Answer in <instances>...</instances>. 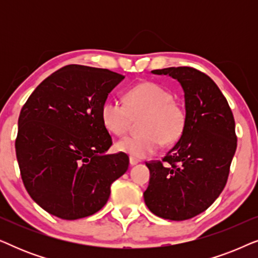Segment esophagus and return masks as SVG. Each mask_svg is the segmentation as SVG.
<instances>
[{"label":"esophagus","instance_id":"obj_1","mask_svg":"<svg viewBox=\"0 0 258 258\" xmlns=\"http://www.w3.org/2000/svg\"><path fill=\"white\" fill-rule=\"evenodd\" d=\"M129 161H130V164H132V165H135V164L140 163V162H141V160H139V158H136V157H133V156H130Z\"/></svg>","mask_w":258,"mask_h":258}]
</instances>
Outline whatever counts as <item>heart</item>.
Instances as JSON below:
<instances>
[{
  "label": "heart",
  "mask_w": 258,
  "mask_h": 258,
  "mask_svg": "<svg viewBox=\"0 0 258 258\" xmlns=\"http://www.w3.org/2000/svg\"><path fill=\"white\" fill-rule=\"evenodd\" d=\"M143 116L142 133L119 140L117 150L136 158H143L160 149L164 141L175 143L181 139L186 123L184 108L172 100V94L160 84L143 82L129 89L125 104L108 98L101 107V119L105 129L122 136L129 130L133 118Z\"/></svg>",
  "instance_id": "obj_1"
}]
</instances>
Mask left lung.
<instances>
[{"mask_svg":"<svg viewBox=\"0 0 258 258\" xmlns=\"http://www.w3.org/2000/svg\"><path fill=\"white\" fill-rule=\"evenodd\" d=\"M177 80L184 91V132L150 170L144 202L151 213L184 221L207 210L227 184L237 147L235 119L227 98L206 74L190 67L151 72Z\"/></svg>","mask_w":258,"mask_h":258,"instance_id":"8db88e82","label":"left lung"}]
</instances>
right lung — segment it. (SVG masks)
Returning a JSON list of instances; mask_svg holds the SVG:
<instances>
[{"label":"right lung","instance_id":"obj_1","mask_svg":"<svg viewBox=\"0 0 258 258\" xmlns=\"http://www.w3.org/2000/svg\"><path fill=\"white\" fill-rule=\"evenodd\" d=\"M124 76L69 64L33 91L19 117L16 157L31 199L62 220L101 210L110 185L128 170L124 153L105 155L112 140L101 107Z\"/></svg>","mask_w":258,"mask_h":258}]
</instances>
